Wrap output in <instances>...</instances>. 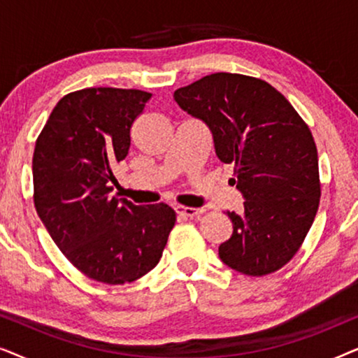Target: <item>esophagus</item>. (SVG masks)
Segmentation results:
<instances>
[{
  "mask_svg": "<svg viewBox=\"0 0 358 358\" xmlns=\"http://www.w3.org/2000/svg\"><path fill=\"white\" fill-rule=\"evenodd\" d=\"M176 212L179 215H182V217H187V218H194V217H199V215L203 213V208H192V207H176Z\"/></svg>",
  "mask_w": 358,
  "mask_h": 358,
  "instance_id": "obj_1",
  "label": "esophagus"
}]
</instances>
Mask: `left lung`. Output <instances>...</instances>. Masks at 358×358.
Here are the masks:
<instances>
[{"label":"left lung","instance_id":"obj_1","mask_svg":"<svg viewBox=\"0 0 358 358\" xmlns=\"http://www.w3.org/2000/svg\"><path fill=\"white\" fill-rule=\"evenodd\" d=\"M174 101L205 122L218 159L234 166L241 213L227 212L233 234L220 259L244 275L282 268L298 252L321 197L315 138L275 87L259 78L213 73L179 87Z\"/></svg>","mask_w":358,"mask_h":358}]
</instances>
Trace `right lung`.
<instances>
[{"label":"right lung","mask_w":358,"mask_h":358,"mask_svg":"<svg viewBox=\"0 0 358 358\" xmlns=\"http://www.w3.org/2000/svg\"><path fill=\"white\" fill-rule=\"evenodd\" d=\"M150 92L87 87L63 96L36 141L34 205L58 249L92 280L122 285L148 273L176 223L169 205L110 197L114 166Z\"/></svg>","instance_id":"1"}]
</instances>
